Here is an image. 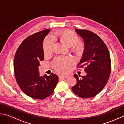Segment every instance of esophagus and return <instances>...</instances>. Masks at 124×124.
I'll list each match as a JSON object with an SVG mask.
<instances>
[{
	"label": "esophagus",
	"instance_id": "obj_1",
	"mask_svg": "<svg viewBox=\"0 0 124 124\" xmlns=\"http://www.w3.org/2000/svg\"><path fill=\"white\" fill-rule=\"evenodd\" d=\"M67 78H68V76H62V75H59V80H64V79H66Z\"/></svg>",
	"mask_w": 124,
	"mask_h": 124
}]
</instances>
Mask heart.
<instances>
[{
  "label": "heart",
  "mask_w": 124,
  "mask_h": 124,
  "mask_svg": "<svg viewBox=\"0 0 124 124\" xmlns=\"http://www.w3.org/2000/svg\"><path fill=\"white\" fill-rule=\"evenodd\" d=\"M55 36L62 43L68 46H71L72 51L77 54H82L85 49L83 42L78 41L79 37L75 32L69 30L57 32ZM54 45V39L51 36L45 38L43 44V51L45 54H49L52 51ZM74 60L70 57H60L54 60V65L55 69L59 72L64 73L69 69V66L72 64Z\"/></svg>",
  "instance_id": "obj_1"
}]
</instances>
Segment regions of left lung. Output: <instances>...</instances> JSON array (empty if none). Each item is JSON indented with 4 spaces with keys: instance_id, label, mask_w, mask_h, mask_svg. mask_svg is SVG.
Wrapping results in <instances>:
<instances>
[{
    "instance_id": "8db88e82",
    "label": "left lung",
    "mask_w": 124,
    "mask_h": 124,
    "mask_svg": "<svg viewBox=\"0 0 124 124\" xmlns=\"http://www.w3.org/2000/svg\"><path fill=\"white\" fill-rule=\"evenodd\" d=\"M75 30L82 37L85 44L82 57L78 66L85 67L87 75L79 79L75 74L77 83L72 89L80 97H93L104 88L109 79L111 69L110 54L107 45L97 35L87 30Z\"/></svg>"
}]
</instances>
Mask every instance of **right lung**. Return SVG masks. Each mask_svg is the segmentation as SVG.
I'll return each instance as SVG.
<instances>
[{
	"label": "right lung",
	"mask_w": 124,
	"mask_h": 124,
	"mask_svg": "<svg viewBox=\"0 0 124 124\" xmlns=\"http://www.w3.org/2000/svg\"><path fill=\"white\" fill-rule=\"evenodd\" d=\"M50 29L30 35L22 42L14 57V70L16 82L24 94L35 99H44L54 92L58 77L51 73L41 76L39 62L44 59L43 42Z\"/></svg>",
	"instance_id": "add662e5"
}]
</instances>
